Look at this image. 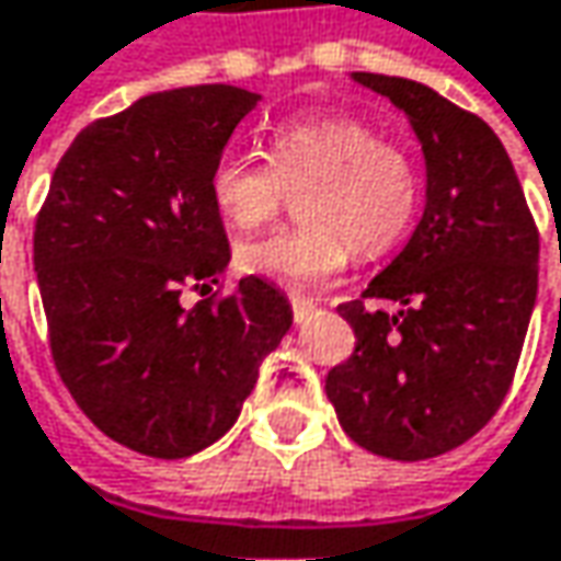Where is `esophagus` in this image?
I'll return each instance as SVG.
<instances>
[{"instance_id": "34e87169", "label": "esophagus", "mask_w": 561, "mask_h": 561, "mask_svg": "<svg viewBox=\"0 0 561 561\" xmlns=\"http://www.w3.org/2000/svg\"><path fill=\"white\" fill-rule=\"evenodd\" d=\"M314 308H318L314 298H298V295L291 298V314H295V321H305Z\"/></svg>"}]
</instances>
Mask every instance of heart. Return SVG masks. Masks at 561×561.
<instances>
[{
	"mask_svg": "<svg viewBox=\"0 0 561 561\" xmlns=\"http://www.w3.org/2000/svg\"><path fill=\"white\" fill-rule=\"evenodd\" d=\"M301 225L273 230L233 250L243 276L308 288L333 279L359 250L382 256L414 225L424 198L417 157L353 115H305L270 134L266 163L225 153L211 167L208 195L230 230L266 225L297 192Z\"/></svg>",
	"mask_w": 561,
	"mask_h": 561,
	"instance_id": "b5f03b06",
	"label": "heart"
}]
</instances>
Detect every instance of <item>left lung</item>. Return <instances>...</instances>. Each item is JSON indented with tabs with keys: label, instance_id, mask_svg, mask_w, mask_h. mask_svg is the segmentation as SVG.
<instances>
[{
	"label": "left lung",
	"instance_id": "8db88e82",
	"mask_svg": "<svg viewBox=\"0 0 561 561\" xmlns=\"http://www.w3.org/2000/svg\"><path fill=\"white\" fill-rule=\"evenodd\" d=\"M353 79L408 115L427 205L363 298L336 308L356 350L328 373V398L353 443L417 462L462 446L501 408L536 305L539 233L504 144L479 115L414 79ZM366 297L402 311L373 312Z\"/></svg>",
	"mask_w": 561,
	"mask_h": 561
}]
</instances>
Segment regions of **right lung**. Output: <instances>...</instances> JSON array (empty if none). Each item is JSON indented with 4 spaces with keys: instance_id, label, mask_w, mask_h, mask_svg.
<instances>
[{
    "instance_id": "1",
    "label": "right lung",
    "mask_w": 561,
    "mask_h": 561,
    "mask_svg": "<svg viewBox=\"0 0 561 561\" xmlns=\"http://www.w3.org/2000/svg\"><path fill=\"white\" fill-rule=\"evenodd\" d=\"M260 102L237 85L137 99L77 134L34 225L50 353L82 414L157 459L192 456L233 427L260 363L291 328L276 285L179 305L230 260L208 176Z\"/></svg>"
}]
</instances>
